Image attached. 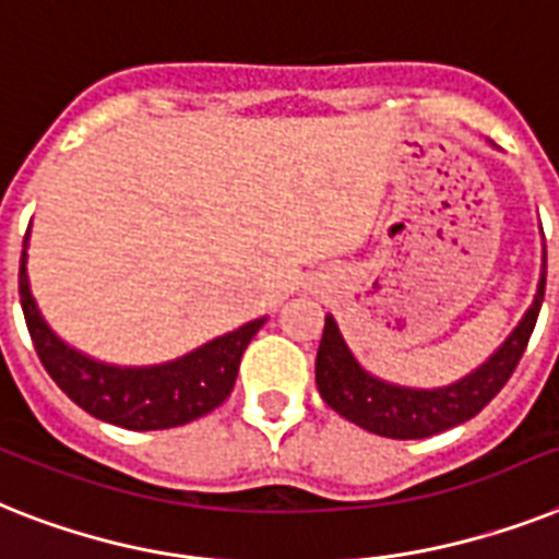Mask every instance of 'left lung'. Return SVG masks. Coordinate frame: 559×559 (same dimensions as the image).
<instances>
[{"instance_id":"obj_1","label":"left lung","mask_w":559,"mask_h":559,"mask_svg":"<svg viewBox=\"0 0 559 559\" xmlns=\"http://www.w3.org/2000/svg\"><path fill=\"white\" fill-rule=\"evenodd\" d=\"M543 295H546V261H543L537 298L520 326L508 335V342L462 382L439 390L396 388L365 373L347 350L335 321L326 316L319 356H316V384L321 399L338 416L356 421L358 428L388 439H425L456 428L462 421L474 419L506 388L528 347L543 307Z\"/></svg>"}]
</instances>
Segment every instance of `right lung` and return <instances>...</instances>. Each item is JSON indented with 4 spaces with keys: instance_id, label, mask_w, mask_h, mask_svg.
I'll use <instances>...</instances> for the list:
<instances>
[{
    "instance_id": "1",
    "label": "right lung",
    "mask_w": 559,
    "mask_h": 559,
    "mask_svg": "<svg viewBox=\"0 0 559 559\" xmlns=\"http://www.w3.org/2000/svg\"><path fill=\"white\" fill-rule=\"evenodd\" d=\"M20 301L36 356L59 390L91 416L129 430L177 428L215 411L233 393L240 356L266 321H249L169 365L108 367L71 350L48 330L28 289L25 252L20 261Z\"/></svg>"
}]
</instances>
